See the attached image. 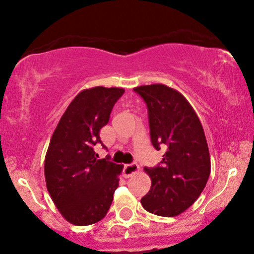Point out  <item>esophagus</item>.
Wrapping results in <instances>:
<instances>
[{
	"mask_svg": "<svg viewBox=\"0 0 254 254\" xmlns=\"http://www.w3.org/2000/svg\"><path fill=\"white\" fill-rule=\"evenodd\" d=\"M138 172V165L136 163H131V164H127L125 165L124 168V176L126 178H129V177L134 176L135 173Z\"/></svg>",
	"mask_w": 254,
	"mask_h": 254,
	"instance_id": "obj_1",
	"label": "esophagus"
}]
</instances>
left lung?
Masks as SVG:
<instances>
[{
    "label": "left lung",
    "instance_id": "obj_1",
    "mask_svg": "<svg viewBox=\"0 0 254 254\" xmlns=\"http://www.w3.org/2000/svg\"><path fill=\"white\" fill-rule=\"evenodd\" d=\"M134 91L147 104L152 145L165 149L161 164L144 168L151 187L142 207L158 216H178L195 202L210 175L202 125L189 100L168 85H141Z\"/></svg>",
    "mask_w": 254,
    "mask_h": 254
}]
</instances>
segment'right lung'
Instances as JSON below:
<instances>
[{
  "label": "right lung",
  "mask_w": 254,
  "mask_h": 254,
  "mask_svg": "<svg viewBox=\"0 0 254 254\" xmlns=\"http://www.w3.org/2000/svg\"><path fill=\"white\" fill-rule=\"evenodd\" d=\"M121 88L82 90L61 117L45 157V180L62 216L74 225L95 224L105 217L119 186L124 165L98 159L100 128L110 120ZM103 145V143H102Z\"/></svg>",
  "instance_id": "obj_1"
}]
</instances>
